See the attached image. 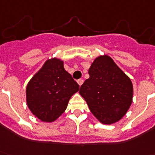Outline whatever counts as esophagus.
<instances>
[{"label":"esophagus","mask_w":155,"mask_h":155,"mask_svg":"<svg viewBox=\"0 0 155 155\" xmlns=\"http://www.w3.org/2000/svg\"><path fill=\"white\" fill-rule=\"evenodd\" d=\"M77 83H78V84H79V86H81L82 84L83 83V80L82 79H78V80H77Z\"/></svg>","instance_id":"obj_1"}]
</instances>
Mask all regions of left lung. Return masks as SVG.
I'll return each mask as SVG.
<instances>
[{
	"instance_id": "8db88e82",
	"label": "left lung",
	"mask_w": 155,
	"mask_h": 155,
	"mask_svg": "<svg viewBox=\"0 0 155 155\" xmlns=\"http://www.w3.org/2000/svg\"><path fill=\"white\" fill-rule=\"evenodd\" d=\"M88 72L90 78L80 87V95L99 122L105 125L118 122L133 101L130 79L108 55L96 58Z\"/></svg>"
}]
</instances>
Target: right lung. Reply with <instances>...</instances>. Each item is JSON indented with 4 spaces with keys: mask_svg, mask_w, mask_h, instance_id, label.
<instances>
[{
    "mask_svg": "<svg viewBox=\"0 0 155 155\" xmlns=\"http://www.w3.org/2000/svg\"><path fill=\"white\" fill-rule=\"evenodd\" d=\"M79 86L64 68L61 59L53 58L29 80L26 87L27 106L42 122H52L61 116Z\"/></svg>",
    "mask_w": 155,
    "mask_h": 155,
    "instance_id": "1",
    "label": "right lung"
}]
</instances>
